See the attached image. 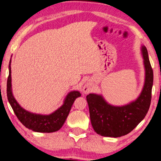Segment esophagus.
Wrapping results in <instances>:
<instances>
[{"label": "esophagus", "instance_id": "34e87169", "mask_svg": "<svg viewBox=\"0 0 161 161\" xmlns=\"http://www.w3.org/2000/svg\"><path fill=\"white\" fill-rule=\"evenodd\" d=\"M93 87H94V86H93V83L92 82H87L83 88V93H85V94H88V93L92 92Z\"/></svg>", "mask_w": 161, "mask_h": 161}]
</instances>
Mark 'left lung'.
Returning <instances> with one entry per match:
<instances>
[{"label": "left lung", "instance_id": "8db88e82", "mask_svg": "<svg viewBox=\"0 0 161 161\" xmlns=\"http://www.w3.org/2000/svg\"><path fill=\"white\" fill-rule=\"evenodd\" d=\"M145 69V80L140 95L129 104L113 106L102 95L89 94L86 96L90 119L94 130L103 136L120 137L135 129L145 117L150 106L153 84V71L147 48L142 46Z\"/></svg>", "mask_w": 161, "mask_h": 161}]
</instances>
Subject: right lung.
Returning a JSON list of instances; mask_svg holds the SVG:
<instances>
[{
    "mask_svg": "<svg viewBox=\"0 0 161 161\" xmlns=\"http://www.w3.org/2000/svg\"><path fill=\"white\" fill-rule=\"evenodd\" d=\"M9 74L7 80V97L15 115L21 123L32 131L41 133H52L61 129L69 115L76 98L80 97L78 91L70 92L65 97L64 103L59 109L50 115H40L30 113L23 109L16 101L11 89V60L8 65Z\"/></svg>",
    "mask_w": 161,
    "mask_h": 161,
    "instance_id": "obj_1",
    "label": "right lung"
}]
</instances>
